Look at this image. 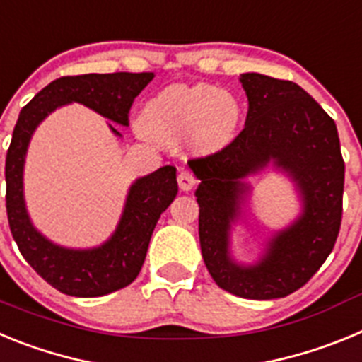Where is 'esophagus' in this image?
Wrapping results in <instances>:
<instances>
[{"label":"esophagus","instance_id":"34e87169","mask_svg":"<svg viewBox=\"0 0 362 362\" xmlns=\"http://www.w3.org/2000/svg\"><path fill=\"white\" fill-rule=\"evenodd\" d=\"M197 183L196 175L192 174L190 170H181L177 175V185L181 190H190V188H194V185Z\"/></svg>","mask_w":362,"mask_h":362}]
</instances>
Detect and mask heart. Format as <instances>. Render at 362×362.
<instances>
[{
	"mask_svg": "<svg viewBox=\"0 0 362 362\" xmlns=\"http://www.w3.org/2000/svg\"><path fill=\"white\" fill-rule=\"evenodd\" d=\"M238 98L210 85H170L146 101L141 132L159 143H179L190 137L199 150L228 145L239 129Z\"/></svg>",
	"mask_w": 362,
	"mask_h": 362,
	"instance_id": "b5f03b06",
	"label": "heart"
}]
</instances>
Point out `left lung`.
<instances>
[{"label":"left lung","mask_w":362,"mask_h":362,"mask_svg":"<svg viewBox=\"0 0 362 362\" xmlns=\"http://www.w3.org/2000/svg\"><path fill=\"white\" fill-rule=\"evenodd\" d=\"M245 129L225 148L190 159L201 183L199 243L217 286L245 299H277L305 286L334 250L343 219L344 161L337 127L297 83L243 74ZM268 160L288 171L303 197V216L276 234L254 267L233 264L228 232L247 189L240 177Z\"/></svg>","instance_id":"8db88e82"}]
</instances>
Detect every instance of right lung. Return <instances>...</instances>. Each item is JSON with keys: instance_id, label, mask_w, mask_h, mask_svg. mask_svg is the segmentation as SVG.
Here are the masks:
<instances>
[{"instance_id": "obj_1", "label": "right lung", "mask_w": 362, "mask_h": 362, "mask_svg": "<svg viewBox=\"0 0 362 362\" xmlns=\"http://www.w3.org/2000/svg\"><path fill=\"white\" fill-rule=\"evenodd\" d=\"M152 72H114L63 76L21 108L6 150V217L19 252L50 286L66 296L98 297L129 286L145 263L159 216L177 196L174 166H163L132 185L119 226L92 250H69L52 245L32 226L23 201V163L37 124L62 105H86L117 124L129 127L134 99L152 81ZM112 132L121 136L114 127Z\"/></svg>"}]
</instances>
